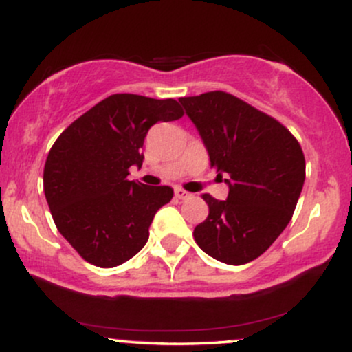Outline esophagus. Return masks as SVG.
<instances>
[{
  "label": "esophagus",
  "instance_id": "34e87169",
  "mask_svg": "<svg viewBox=\"0 0 352 352\" xmlns=\"http://www.w3.org/2000/svg\"><path fill=\"white\" fill-rule=\"evenodd\" d=\"M175 197L179 200H187L192 197V193H188L187 190H184V188H175Z\"/></svg>",
  "mask_w": 352,
  "mask_h": 352
}]
</instances>
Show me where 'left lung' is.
<instances>
[{"label":"left lung","mask_w":352,"mask_h":352,"mask_svg":"<svg viewBox=\"0 0 352 352\" xmlns=\"http://www.w3.org/2000/svg\"><path fill=\"white\" fill-rule=\"evenodd\" d=\"M199 129L228 199H201L208 217L193 230L215 260L245 265L263 254L292 220L306 175L301 145L285 125L223 91L180 98Z\"/></svg>","instance_id":"1"}]
</instances>
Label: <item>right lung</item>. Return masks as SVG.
Returning a JSON list of instances; mask_svg holds the SVG:
<instances>
[{"label": "right lung", "instance_id": "add662e5", "mask_svg": "<svg viewBox=\"0 0 352 352\" xmlns=\"http://www.w3.org/2000/svg\"><path fill=\"white\" fill-rule=\"evenodd\" d=\"M182 116L175 99L112 94L76 119L51 147L44 195L59 233L87 263L114 268L147 243L153 217L173 190L127 180L129 168L142 165L148 129Z\"/></svg>", "mask_w": 352, "mask_h": 352}]
</instances>
